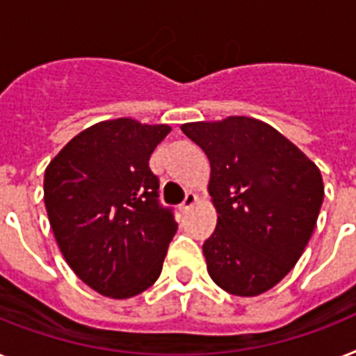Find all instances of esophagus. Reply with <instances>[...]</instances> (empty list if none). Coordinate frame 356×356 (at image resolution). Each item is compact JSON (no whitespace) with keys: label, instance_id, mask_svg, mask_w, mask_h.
<instances>
[{"label":"esophagus","instance_id":"obj_1","mask_svg":"<svg viewBox=\"0 0 356 356\" xmlns=\"http://www.w3.org/2000/svg\"><path fill=\"white\" fill-rule=\"evenodd\" d=\"M195 203H197V195H195L193 192H188L186 197H184V201L181 203V207H179V210H181V212H188V210H190V208H192Z\"/></svg>","mask_w":356,"mask_h":356}]
</instances>
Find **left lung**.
<instances>
[{"instance_id":"8db88e82","label":"left lung","mask_w":356,"mask_h":356,"mask_svg":"<svg viewBox=\"0 0 356 356\" xmlns=\"http://www.w3.org/2000/svg\"><path fill=\"white\" fill-rule=\"evenodd\" d=\"M210 161L218 225L204 241L210 278L258 296L296 265L323 201L322 173L273 126L250 117L181 126Z\"/></svg>"}]
</instances>
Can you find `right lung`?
I'll return each mask as SVG.
<instances>
[{
	"label": "right lung",
	"instance_id": "right-lung-1",
	"mask_svg": "<svg viewBox=\"0 0 356 356\" xmlns=\"http://www.w3.org/2000/svg\"><path fill=\"white\" fill-rule=\"evenodd\" d=\"M170 131L166 124L104 120L71 138L45 170L43 201L58 247L104 296H137L163 270L177 223L159 203L148 163Z\"/></svg>",
	"mask_w": 356,
	"mask_h": 356
}]
</instances>
